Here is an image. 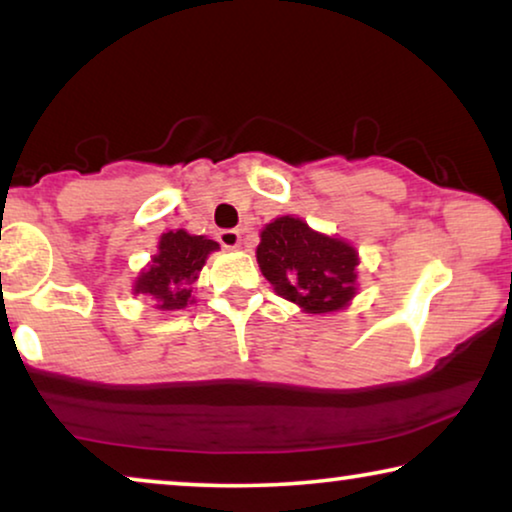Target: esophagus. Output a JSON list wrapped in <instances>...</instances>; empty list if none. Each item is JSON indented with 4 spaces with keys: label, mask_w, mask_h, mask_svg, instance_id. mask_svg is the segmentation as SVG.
<instances>
[{
    "label": "esophagus",
    "mask_w": 512,
    "mask_h": 512,
    "mask_svg": "<svg viewBox=\"0 0 512 512\" xmlns=\"http://www.w3.org/2000/svg\"><path fill=\"white\" fill-rule=\"evenodd\" d=\"M216 240H219L221 247H226V249L240 247V233H237V230H221V233L216 235Z\"/></svg>",
    "instance_id": "obj_1"
}]
</instances>
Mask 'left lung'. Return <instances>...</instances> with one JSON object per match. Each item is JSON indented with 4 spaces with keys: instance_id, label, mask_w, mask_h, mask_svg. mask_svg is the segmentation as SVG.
<instances>
[{
    "instance_id": "1",
    "label": "left lung",
    "mask_w": 512,
    "mask_h": 512,
    "mask_svg": "<svg viewBox=\"0 0 512 512\" xmlns=\"http://www.w3.org/2000/svg\"><path fill=\"white\" fill-rule=\"evenodd\" d=\"M256 261L277 296L307 314H331L352 303L359 251L342 237L324 235L298 216H277L261 230Z\"/></svg>"
}]
</instances>
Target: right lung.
<instances>
[{
	"instance_id": "right-lung-1",
	"label": "right lung",
	"mask_w": 512,
	"mask_h": 512,
	"mask_svg": "<svg viewBox=\"0 0 512 512\" xmlns=\"http://www.w3.org/2000/svg\"><path fill=\"white\" fill-rule=\"evenodd\" d=\"M212 251H219V244L205 235L167 230L160 235L156 254L135 277L132 293L151 296L160 312L184 310L195 303V282Z\"/></svg>"
}]
</instances>
